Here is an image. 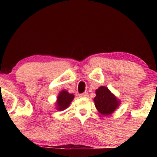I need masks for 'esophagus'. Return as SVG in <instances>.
Returning <instances> with one entry per match:
<instances>
[{
  "mask_svg": "<svg viewBox=\"0 0 157 157\" xmlns=\"http://www.w3.org/2000/svg\"><path fill=\"white\" fill-rule=\"evenodd\" d=\"M80 97H86L89 96V93L88 92H84L82 94H80V95H79Z\"/></svg>",
  "mask_w": 157,
  "mask_h": 157,
  "instance_id": "obj_1",
  "label": "esophagus"
}]
</instances>
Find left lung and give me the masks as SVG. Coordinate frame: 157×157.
Masks as SVG:
<instances>
[{"label": "left lung", "instance_id": "8db88e82", "mask_svg": "<svg viewBox=\"0 0 157 157\" xmlns=\"http://www.w3.org/2000/svg\"><path fill=\"white\" fill-rule=\"evenodd\" d=\"M94 101L97 109L102 115L112 113L120 104L117 99L105 86H101L96 90V97Z\"/></svg>", "mask_w": 157, "mask_h": 157}]
</instances>
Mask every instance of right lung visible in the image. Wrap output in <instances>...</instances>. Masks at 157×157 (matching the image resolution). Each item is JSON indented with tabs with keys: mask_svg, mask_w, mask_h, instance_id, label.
Returning a JSON list of instances; mask_svg holds the SVG:
<instances>
[{
	"mask_svg": "<svg viewBox=\"0 0 157 157\" xmlns=\"http://www.w3.org/2000/svg\"><path fill=\"white\" fill-rule=\"evenodd\" d=\"M73 99L74 95L72 94H69L67 91H65V90L62 91L59 94V96L57 97V109L59 111L66 109L70 105Z\"/></svg>",
	"mask_w": 157,
	"mask_h": 157,
	"instance_id": "right-lung-1",
	"label": "right lung"
}]
</instances>
